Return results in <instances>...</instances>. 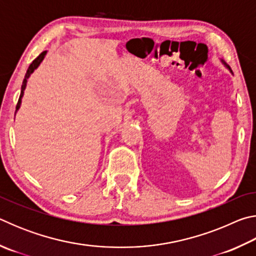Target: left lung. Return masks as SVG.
Segmentation results:
<instances>
[{
	"mask_svg": "<svg viewBox=\"0 0 256 256\" xmlns=\"http://www.w3.org/2000/svg\"><path fill=\"white\" fill-rule=\"evenodd\" d=\"M228 68H229V66H228Z\"/></svg>",
	"mask_w": 256,
	"mask_h": 256,
	"instance_id": "obj_1",
	"label": "left lung"
}]
</instances>
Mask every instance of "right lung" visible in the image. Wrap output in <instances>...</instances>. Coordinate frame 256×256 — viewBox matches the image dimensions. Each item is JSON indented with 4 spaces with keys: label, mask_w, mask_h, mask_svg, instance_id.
<instances>
[{
    "label": "right lung",
    "mask_w": 256,
    "mask_h": 256,
    "mask_svg": "<svg viewBox=\"0 0 256 256\" xmlns=\"http://www.w3.org/2000/svg\"><path fill=\"white\" fill-rule=\"evenodd\" d=\"M45 55H46V50L42 52V53H40V55H38L37 58L32 60V63L30 64V66H29L28 70H27V73H26V76H24V82H22V86H21V94H20V97H19L18 104H16V110H19V107H20L21 98H22V96H24V89H26V86H27V79L29 78V76L32 74V73L34 71V68H38V66H40L42 60H44Z\"/></svg>",
    "instance_id": "1"
}]
</instances>
